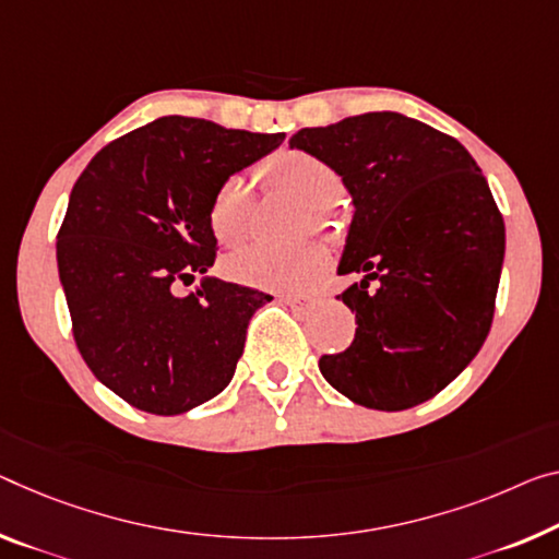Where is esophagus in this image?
Segmentation results:
<instances>
[{"label":"esophagus","instance_id":"obj_1","mask_svg":"<svg viewBox=\"0 0 559 559\" xmlns=\"http://www.w3.org/2000/svg\"><path fill=\"white\" fill-rule=\"evenodd\" d=\"M285 302L292 309H297V312H312V309L324 302V295H320V292H302V295H287Z\"/></svg>","mask_w":559,"mask_h":559}]
</instances>
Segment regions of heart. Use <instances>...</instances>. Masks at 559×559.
<instances>
[{
  "instance_id": "b5f03b06",
  "label": "heart",
  "mask_w": 559,
  "mask_h": 559,
  "mask_svg": "<svg viewBox=\"0 0 559 559\" xmlns=\"http://www.w3.org/2000/svg\"><path fill=\"white\" fill-rule=\"evenodd\" d=\"M262 177L272 190L287 194L307 210L309 222L322 225L330 204L342 190L340 171L320 154L287 147L264 159ZM252 190L245 177L231 175L219 182L210 200V227L222 245L245 242L250 231ZM328 267V252L314 242L292 247H250L229 257L225 270L231 280L272 292H297L312 285Z\"/></svg>"
}]
</instances>
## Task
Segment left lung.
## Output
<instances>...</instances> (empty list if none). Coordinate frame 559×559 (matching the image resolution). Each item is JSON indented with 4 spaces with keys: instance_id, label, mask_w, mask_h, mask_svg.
Here are the masks:
<instances>
[{
    "instance_id": "obj_1",
    "label": "left lung",
    "mask_w": 559,
    "mask_h": 559,
    "mask_svg": "<svg viewBox=\"0 0 559 559\" xmlns=\"http://www.w3.org/2000/svg\"><path fill=\"white\" fill-rule=\"evenodd\" d=\"M289 147L328 159L355 204L337 272L362 282L337 299L357 330L345 352L322 355L324 380L372 409L423 405L492 328L504 222L485 175L454 136L397 111L305 127Z\"/></svg>"
}]
</instances>
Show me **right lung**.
<instances>
[{"instance_id":"right-lung-1","label":"right lung","mask_w":559,"mask_h":559,"mask_svg":"<svg viewBox=\"0 0 559 559\" xmlns=\"http://www.w3.org/2000/svg\"><path fill=\"white\" fill-rule=\"evenodd\" d=\"M194 117H159L94 154L57 231V267L76 349L92 374L152 415H182L227 388L252 314L270 295L194 274L217 260L210 200L277 150Z\"/></svg>"}]
</instances>
